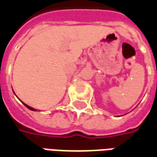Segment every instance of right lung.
Wrapping results in <instances>:
<instances>
[{
	"label": "right lung",
	"mask_w": 157,
	"mask_h": 157,
	"mask_svg": "<svg viewBox=\"0 0 157 157\" xmlns=\"http://www.w3.org/2000/svg\"><path fill=\"white\" fill-rule=\"evenodd\" d=\"M24 105H25V106H26V107L28 108V109L32 110V111H36V110L34 109V108H33V107H31V106H29V105H26V104H25V103H24Z\"/></svg>",
	"instance_id": "add662e5"
}]
</instances>
